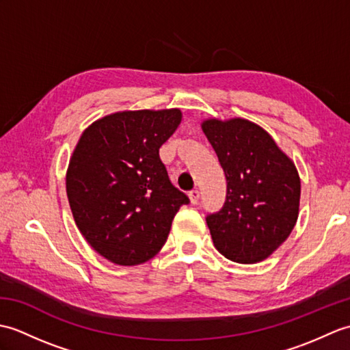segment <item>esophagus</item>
Masks as SVG:
<instances>
[{
	"label": "esophagus",
	"mask_w": 350,
	"mask_h": 350,
	"mask_svg": "<svg viewBox=\"0 0 350 350\" xmlns=\"http://www.w3.org/2000/svg\"><path fill=\"white\" fill-rule=\"evenodd\" d=\"M188 196H189V202H191L192 204H197V203H198V200H200V191H198V189L191 191Z\"/></svg>",
	"instance_id": "esophagus-1"
}]
</instances>
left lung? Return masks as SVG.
<instances>
[{"mask_svg": "<svg viewBox=\"0 0 350 350\" xmlns=\"http://www.w3.org/2000/svg\"><path fill=\"white\" fill-rule=\"evenodd\" d=\"M202 129L227 179L224 206L206 218L215 248L236 263L262 262L298 221V170L269 133L245 118H207Z\"/></svg>", "mask_w": 350, "mask_h": 350, "instance_id": "obj_1", "label": "left lung"}]
</instances>
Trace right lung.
<instances>
[{
    "label": "right lung",
    "instance_id": "obj_1",
    "mask_svg": "<svg viewBox=\"0 0 350 350\" xmlns=\"http://www.w3.org/2000/svg\"><path fill=\"white\" fill-rule=\"evenodd\" d=\"M180 122L179 108L118 111L81 135L66 192L81 234L109 262L135 266L153 258L174 215L189 203L159 158V147Z\"/></svg>",
    "mask_w": 350,
    "mask_h": 350
}]
</instances>
